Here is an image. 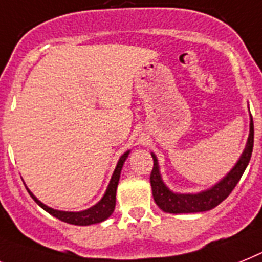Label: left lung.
<instances>
[{
    "label": "left lung",
    "mask_w": 262,
    "mask_h": 262,
    "mask_svg": "<svg viewBox=\"0 0 262 262\" xmlns=\"http://www.w3.org/2000/svg\"><path fill=\"white\" fill-rule=\"evenodd\" d=\"M253 120L250 121V133L248 138L247 148L244 150L243 156L236 164V166L228 173L225 179L213 186L209 190L197 193V194H177L170 192L162 182L161 176L158 172V162L155 155L153 157V169L150 173V185L153 190V199L156 204L166 213H197L206 212L216 208L219 204L224 201L232 193L237 182L243 177L245 169L252 157L253 151Z\"/></svg>",
    "instance_id": "1"
}]
</instances>
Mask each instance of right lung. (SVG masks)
<instances>
[{"instance_id":"right-lung-1","label":"right lung","mask_w":262,"mask_h":262,"mask_svg":"<svg viewBox=\"0 0 262 262\" xmlns=\"http://www.w3.org/2000/svg\"><path fill=\"white\" fill-rule=\"evenodd\" d=\"M127 155H129V151L124 153V155L121 156L120 160H118L117 166L114 169V173L113 176H112L111 182H109V186H107L106 192H105L104 197L101 199V201L98 202V204H96L94 206H92V208H89V209L82 210V212H62V210L52 209L49 206L43 205L41 201H38V200L32 194V192H30L29 189L26 188V190L29 192V194L32 195V199L34 200L43 210H46V212L50 213L52 216L61 220L63 223L82 226L92 225V224H98L101 223V221L106 220L107 217L113 213L114 206H116V190H117L118 181H120L121 169H122V165H124Z\"/></svg>"}]
</instances>
